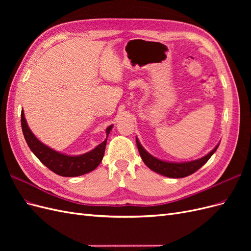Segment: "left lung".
I'll use <instances>...</instances> for the list:
<instances>
[{
  "label": "left lung",
  "instance_id": "8db88e82",
  "mask_svg": "<svg viewBox=\"0 0 251 251\" xmlns=\"http://www.w3.org/2000/svg\"><path fill=\"white\" fill-rule=\"evenodd\" d=\"M136 143H137V148L139 151L140 157L143 160V162L146 163L148 168L151 169V171L162 175V176L169 177V178H183V177H187V176H189V175L194 174L195 172L198 171L202 165H204L208 161V159L212 156V154L215 153L219 147V144H218V146L214 150L210 151L206 156L198 159V160L176 163V162L162 161V160H160V159H157L156 157L151 156L142 148V146L137 138H136Z\"/></svg>",
  "mask_w": 251,
  "mask_h": 251
}]
</instances>
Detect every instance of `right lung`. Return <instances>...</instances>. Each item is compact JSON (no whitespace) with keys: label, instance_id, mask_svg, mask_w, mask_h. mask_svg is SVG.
Masks as SVG:
<instances>
[{"label":"right lung","instance_id":"1","mask_svg":"<svg viewBox=\"0 0 251 251\" xmlns=\"http://www.w3.org/2000/svg\"><path fill=\"white\" fill-rule=\"evenodd\" d=\"M21 125L25 140L29 149L32 151V153L50 171L63 177H77L95 170L102 160L108 135L113 127V126L107 127V130H105L107 139L100 144H98L94 150L82 155L69 156L58 153V151L50 149L46 144L42 143L37 139L29 128L23 111L21 114Z\"/></svg>","mask_w":251,"mask_h":251}]
</instances>
